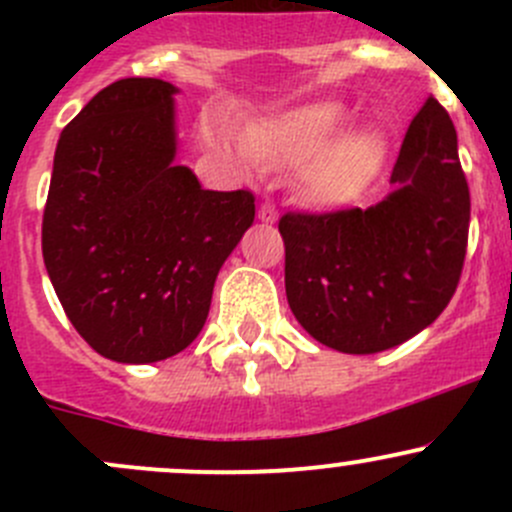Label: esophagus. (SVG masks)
Masks as SVG:
<instances>
[{
	"label": "esophagus",
	"instance_id": "obj_1",
	"mask_svg": "<svg viewBox=\"0 0 512 512\" xmlns=\"http://www.w3.org/2000/svg\"><path fill=\"white\" fill-rule=\"evenodd\" d=\"M257 218H260L262 223H275V220H277V205L272 203V200H265V203H260V208H257Z\"/></svg>",
	"mask_w": 512,
	"mask_h": 512
}]
</instances>
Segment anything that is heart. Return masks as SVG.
Segmentation results:
<instances>
[{
    "instance_id": "heart-1",
    "label": "heart",
    "mask_w": 512,
    "mask_h": 512,
    "mask_svg": "<svg viewBox=\"0 0 512 512\" xmlns=\"http://www.w3.org/2000/svg\"><path fill=\"white\" fill-rule=\"evenodd\" d=\"M347 121V108L337 101H312L277 116L250 123L245 131L210 123L208 141L232 151L245 168L304 165L302 190L322 205L344 203L361 190L379 163L381 141L371 131H354L324 149Z\"/></svg>"
}]
</instances>
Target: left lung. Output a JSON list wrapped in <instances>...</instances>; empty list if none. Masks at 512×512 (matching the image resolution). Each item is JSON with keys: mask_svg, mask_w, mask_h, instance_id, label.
<instances>
[{"mask_svg": "<svg viewBox=\"0 0 512 512\" xmlns=\"http://www.w3.org/2000/svg\"><path fill=\"white\" fill-rule=\"evenodd\" d=\"M374 208L280 218L285 289L297 322L344 354L406 342L446 309L461 280L471 193L446 108L428 96Z\"/></svg>", "mask_w": 512, "mask_h": 512, "instance_id": "left-lung-1", "label": "left lung"}]
</instances>
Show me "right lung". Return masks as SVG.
Returning a JSON list of instances; mask_svg holds the SVG:
<instances>
[{"label": "right lung", "mask_w": 512, "mask_h": 512, "mask_svg": "<svg viewBox=\"0 0 512 512\" xmlns=\"http://www.w3.org/2000/svg\"><path fill=\"white\" fill-rule=\"evenodd\" d=\"M175 86L121 79L61 131L41 252L66 317L121 364L183 352L215 277L255 220L250 190H203L175 165Z\"/></svg>", "instance_id": "add662e5"}]
</instances>
